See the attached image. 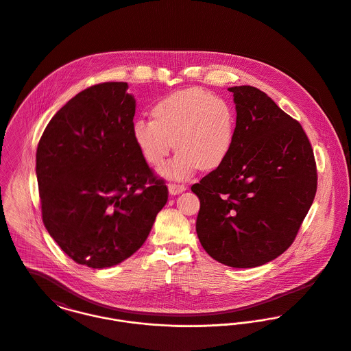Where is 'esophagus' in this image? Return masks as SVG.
<instances>
[{
	"label": "esophagus",
	"instance_id": "obj_1",
	"mask_svg": "<svg viewBox=\"0 0 351 351\" xmlns=\"http://www.w3.org/2000/svg\"><path fill=\"white\" fill-rule=\"evenodd\" d=\"M186 186L184 184H179V183H169L168 184V191L171 195H178L183 191H186Z\"/></svg>",
	"mask_w": 351,
	"mask_h": 351
}]
</instances>
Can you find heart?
I'll return each mask as SVG.
<instances>
[{
    "mask_svg": "<svg viewBox=\"0 0 351 351\" xmlns=\"http://www.w3.org/2000/svg\"><path fill=\"white\" fill-rule=\"evenodd\" d=\"M155 119L133 125L134 143L152 165L160 167L173 147L179 151L160 175L168 180H186L197 169L213 171L230 155L235 138L232 105L211 93L187 88L158 101Z\"/></svg>",
    "mask_w": 351,
    "mask_h": 351,
    "instance_id": "1",
    "label": "heart"
}]
</instances>
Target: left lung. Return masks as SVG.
Wrapping results in <instances>:
<instances>
[{
  "label": "left lung",
  "mask_w": 351,
  "mask_h": 351,
  "mask_svg": "<svg viewBox=\"0 0 351 351\" xmlns=\"http://www.w3.org/2000/svg\"><path fill=\"white\" fill-rule=\"evenodd\" d=\"M237 121L226 161L191 187L200 200L196 234L218 263L254 268L295 241L316 194L317 173L302 125L271 97L235 86Z\"/></svg>",
  "instance_id": "1"
}]
</instances>
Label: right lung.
<instances>
[{
	"label": "right lung",
	"instance_id": "right-lung-1",
	"mask_svg": "<svg viewBox=\"0 0 351 351\" xmlns=\"http://www.w3.org/2000/svg\"><path fill=\"white\" fill-rule=\"evenodd\" d=\"M128 83L91 86L47 125L36 152L45 229L75 263L94 269L136 253L168 200L133 138Z\"/></svg>",
	"mask_w": 351,
	"mask_h": 351
}]
</instances>
